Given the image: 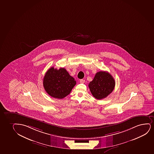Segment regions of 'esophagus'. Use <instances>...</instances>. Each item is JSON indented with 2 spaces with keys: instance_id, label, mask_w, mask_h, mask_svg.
<instances>
[{
  "instance_id": "34e87169",
  "label": "esophagus",
  "mask_w": 154,
  "mask_h": 154,
  "mask_svg": "<svg viewBox=\"0 0 154 154\" xmlns=\"http://www.w3.org/2000/svg\"><path fill=\"white\" fill-rule=\"evenodd\" d=\"M85 80L84 79L80 80V83H81V84H84L85 83Z\"/></svg>"
}]
</instances>
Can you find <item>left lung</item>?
Wrapping results in <instances>:
<instances>
[{
	"label": "left lung",
	"instance_id": "obj_1",
	"mask_svg": "<svg viewBox=\"0 0 154 154\" xmlns=\"http://www.w3.org/2000/svg\"><path fill=\"white\" fill-rule=\"evenodd\" d=\"M88 85L93 97L97 100H101L112 92L115 82L109 72L101 71L96 73L93 80L90 82Z\"/></svg>",
	"mask_w": 154,
	"mask_h": 154
}]
</instances>
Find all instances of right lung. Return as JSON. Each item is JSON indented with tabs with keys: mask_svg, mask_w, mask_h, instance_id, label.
Returning <instances> with one entry per match:
<instances>
[{
	"mask_svg": "<svg viewBox=\"0 0 154 154\" xmlns=\"http://www.w3.org/2000/svg\"><path fill=\"white\" fill-rule=\"evenodd\" d=\"M76 80L66 69H59L51 67L44 76L43 85L47 93L55 99L64 98L76 85Z\"/></svg>",
	"mask_w": 154,
	"mask_h": 154,
	"instance_id": "add662e5",
	"label": "right lung"
}]
</instances>
